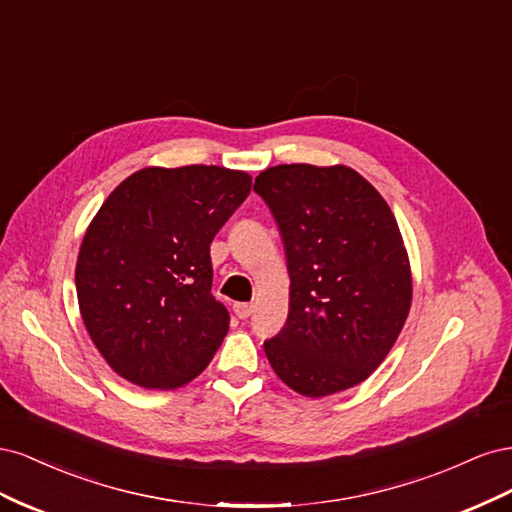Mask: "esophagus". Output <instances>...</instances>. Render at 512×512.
Returning a JSON list of instances; mask_svg holds the SVG:
<instances>
[{
  "label": "esophagus",
  "instance_id": "34e87169",
  "mask_svg": "<svg viewBox=\"0 0 512 512\" xmlns=\"http://www.w3.org/2000/svg\"><path fill=\"white\" fill-rule=\"evenodd\" d=\"M252 312H254V305H252V303H235V314H237L241 320L250 318Z\"/></svg>",
  "mask_w": 512,
  "mask_h": 512
}]
</instances>
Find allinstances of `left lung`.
<instances>
[{
    "label": "left lung",
    "mask_w": 512,
    "mask_h": 512,
    "mask_svg": "<svg viewBox=\"0 0 512 512\" xmlns=\"http://www.w3.org/2000/svg\"><path fill=\"white\" fill-rule=\"evenodd\" d=\"M290 273L284 329L265 342L292 391L324 397L363 382L393 348L412 303L395 215L348 166L280 164L256 177Z\"/></svg>",
    "instance_id": "obj_1"
}]
</instances>
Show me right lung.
<instances>
[{
  "label": "right lung",
  "mask_w": 512,
  "mask_h": 512,
  "mask_svg": "<svg viewBox=\"0 0 512 512\" xmlns=\"http://www.w3.org/2000/svg\"><path fill=\"white\" fill-rule=\"evenodd\" d=\"M250 190L241 170L149 166L104 200L74 282L91 342L121 378L177 389L209 365L230 324L209 245Z\"/></svg>",
  "instance_id": "obj_1"
}]
</instances>
